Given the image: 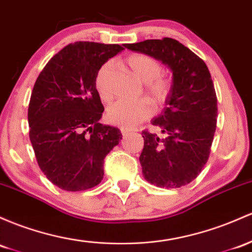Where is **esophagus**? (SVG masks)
Returning a JSON list of instances; mask_svg holds the SVG:
<instances>
[{
    "label": "esophagus",
    "mask_w": 252,
    "mask_h": 252,
    "mask_svg": "<svg viewBox=\"0 0 252 252\" xmlns=\"http://www.w3.org/2000/svg\"><path fill=\"white\" fill-rule=\"evenodd\" d=\"M132 131V129H128V128H121V132L122 135H126L129 134V132Z\"/></svg>",
    "instance_id": "34e87169"
}]
</instances>
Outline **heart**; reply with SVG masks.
<instances>
[{
	"label": "heart",
	"instance_id": "b5f03b06",
	"mask_svg": "<svg viewBox=\"0 0 252 252\" xmlns=\"http://www.w3.org/2000/svg\"><path fill=\"white\" fill-rule=\"evenodd\" d=\"M126 67L140 81L145 84V93L156 103L166 100L171 91V81L162 74V65L154 57L146 54H131L124 60ZM113 74L112 62H105L95 74L94 86L99 96L104 101L111 100V79ZM153 113V107L147 99L137 101H116L107 109L106 118L113 126L122 128H134L141 122L148 120Z\"/></svg>",
	"mask_w": 252,
	"mask_h": 252
}]
</instances>
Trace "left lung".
Here are the masks:
<instances>
[{
  "label": "left lung",
  "instance_id": "1",
  "mask_svg": "<svg viewBox=\"0 0 252 252\" xmlns=\"http://www.w3.org/2000/svg\"><path fill=\"white\" fill-rule=\"evenodd\" d=\"M160 60L172 70V86L161 115L153 118L160 132L143 130L140 162L149 183L181 188L201 173L208 161L215 129L218 99L204 61L172 38L124 44Z\"/></svg>",
  "mask_w": 252,
  "mask_h": 252
}]
</instances>
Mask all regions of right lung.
I'll list each match as a JSON object with an SVG mask.
<instances>
[{"label": "right lung", "mask_w": 252, "mask_h": 252, "mask_svg": "<svg viewBox=\"0 0 252 252\" xmlns=\"http://www.w3.org/2000/svg\"><path fill=\"white\" fill-rule=\"evenodd\" d=\"M118 44L75 41L46 63L29 104L30 140L46 178L65 191L95 187L104 159L122 140L120 129L99 123L104 112L94 80L123 50Z\"/></svg>", "instance_id": "add662e5"}]
</instances>
